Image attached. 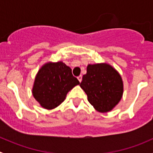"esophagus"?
<instances>
[{
  "instance_id": "esophagus-1",
  "label": "esophagus",
  "mask_w": 153,
  "mask_h": 153,
  "mask_svg": "<svg viewBox=\"0 0 153 153\" xmlns=\"http://www.w3.org/2000/svg\"><path fill=\"white\" fill-rule=\"evenodd\" d=\"M78 81H80V82H81V81H82V75H80L79 76H78Z\"/></svg>"
}]
</instances>
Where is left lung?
I'll use <instances>...</instances> for the list:
<instances>
[{
	"mask_svg": "<svg viewBox=\"0 0 153 153\" xmlns=\"http://www.w3.org/2000/svg\"><path fill=\"white\" fill-rule=\"evenodd\" d=\"M80 86L87 95L88 101L100 112L112 110L124 91L121 75L107 64H89Z\"/></svg>",
	"mask_w": 153,
	"mask_h": 153,
	"instance_id": "obj_1",
	"label": "left lung"
}]
</instances>
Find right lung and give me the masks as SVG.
I'll use <instances>...</instances> for the list:
<instances>
[{"label":"right lung","mask_w":153,"mask_h":153,"mask_svg":"<svg viewBox=\"0 0 153 153\" xmlns=\"http://www.w3.org/2000/svg\"><path fill=\"white\" fill-rule=\"evenodd\" d=\"M80 82L72 69L62 61L42 66L35 77L32 88L34 98L47 109H52L65 100L67 94Z\"/></svg>","instance_id":"1"}]
</instances>
